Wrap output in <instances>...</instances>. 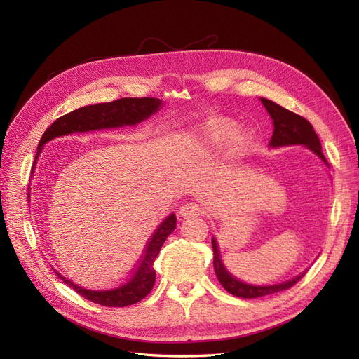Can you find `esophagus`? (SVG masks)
<instances>
[{
  "label": "esophagus",
  "instance_id": "1",
  "mask_svg": "<svg viewBox=\"0 0 359 359\" xmlns=\"http://www.w3.org/2000/svg\"><path fill=\"white\" fill-rule=\"evenodd\" d=\"M178 214L182 219H190V217H198L201 214V208L196 202H187L181 206Z\"/></svg>",
  "mask_w": 359,
  "mask_h": 359
}]
</instances>
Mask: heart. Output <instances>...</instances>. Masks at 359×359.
Masks as SVG:
<instances>
[{
  "mask_svg": "<svg viewBox=\"0 0 359 359\" xmlns=\"http://www.w3.org/2000/svg\"><path fill=\"white\" fill-rule=\"evenodd\" d=\"M236 124L229 118H212L194 126L181 136V145L193 156H208L227 142V154L240 157L248 148L250 132L235 128Z\"/></svg>",
  "mask_w": 359,
  "mask_h": 359,
  "instance_id": "1",
  "label": "heart"
}]
</instances>
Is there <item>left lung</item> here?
Instances as JSON below:
<instances>
[{"label": "left lung", "mask_w": 359, "mask_h": 359, "mask_svg": "<svg viewBox=\"0 0 359 359\" xmlns=\"http://www.w3.org/2000/svg\"><path fill=\"white\" fill-rule=\"evenodd\" d=\"M260 102L265 106L266 112L269 114L271 119H273V136H271L269 140V148H281V147H292V145H302L306 147L309 151L316 156L319 160H322V163L327 168L328 161L325 160L323 154H322V145L320 140L314 132L313 126L307 121L306 118H302L297 114H293L285 107H281L280 104L271 102L268 99H264L260 97ZM212 252H214V271L215 276L219 278V281L222 283V286L232 293V295L238 297V298H260V297H266V295H273V293L286 290L289 287H292L295 283H298V280L306 274V271H302L301 274L295 276L290 280L281 281V283H276V285H250L245 283V281L233 277L229 271L226 269L222 256H220V247L219 243H217L215 236H212Z\"/></svg>", "instance_id": "1"}]
</instances>
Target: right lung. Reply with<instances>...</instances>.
Instances as JSON below:
<instances>
[{"label":"right lung","mask_w":359,"mask_h":359,"mask_svg":"<svg viewBox=\"0 0 359 359\" xmlns=\"http://www.w3.org/2000/svg\"><path fill=\"white\" fill-rule=\"evenodd\" d=\"M163 102L154 97H142V99H119L111 103H97L79 107L70 114L60 116L57 121H53L50 127L43 133L37 156L34 160V168L37 160L41 154L43 148L52 139L67 136L72 133H86L95 132V130H107V128H121V127H132L137 126L151 115H154L161 109ZM34 173V170H32ZM29 201V196H28ZM177 227V217L175 214H169L165 220L160 223L156 229L154 235L151 236L149 243L147 244L145 255L137 265L135 274L126 280L123 285L111 289H86L79 285H74L73 281L64 278L61 274L58 277L91 302L102 304L104 307H126L132 304L144 299L151 292L156 281V271H154V260L160 252L161 245L165 244L166 238L175 231Z\"/></svg>","instance_id":"obj_1"}]
</instances>
